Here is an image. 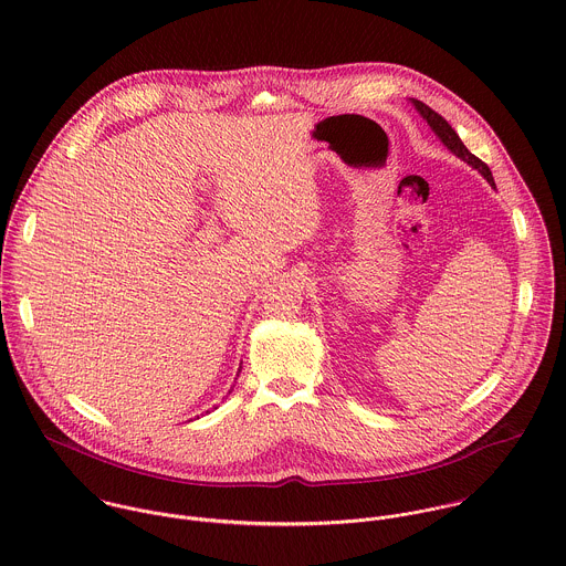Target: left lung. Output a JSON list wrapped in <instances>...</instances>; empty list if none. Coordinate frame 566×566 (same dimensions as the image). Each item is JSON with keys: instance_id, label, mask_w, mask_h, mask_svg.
<instances>
[{"instance_id": "obj_1", "label": "left lung", "mask_w": 566, "mask_h": 566, "mask_svg": "<svg viewBox=\"0 0 566 566\" xmlns=\"http://www.w3.org/2000/svg\"><path fill=\"white\" fill-rule=\"evenodd\" d=\"M413 106L420 111V115L429 122V126L433 128V133L442 139V144H444L453 155H458L460 159H464L469 165H473L475 169H480L485 180H488L490 185H494L490 167H488L482 159H478V157H475V155H473V153L462 144V139L458 137V133L451 128V124H449L440 113H436L431 106H427V104H424V102H420V99H413Z\"/></svg>"}]
</instances>
